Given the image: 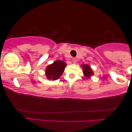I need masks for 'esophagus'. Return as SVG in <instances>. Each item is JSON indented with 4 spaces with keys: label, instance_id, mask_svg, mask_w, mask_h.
<instances>
[{
    "label": "esophagus",
    "instance_id": "1",
    "mask_svg": "<svg viewBox=\"0 0 132 132\" xmlns=\"http://www.w3.org/2000/svg\"><path fill=\"white\" fill-rule=\"evenodd\" d=\"M72 62H73V63H76L77 62V59L76 58H73L72 59Z\"/></svg>",
    "mask_w": 132,
    "mask_h": 132
}]
</instances>
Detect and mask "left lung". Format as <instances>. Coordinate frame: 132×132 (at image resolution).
<instances>
[{"label":"left lung","mask_w":132,"mask_h":132,"mask_svg":"<svg viewBox=\"0 0 132 132\" xmlns=\"http://www.w3.org/2000/svg\"><path fill=\"white\" fill-rule=\"evenodd\" d=\"M82 67L83 68V73H84L85 76L87 79H89L91 76L93 75V71L92 70L91 67L89 65L82 64Z\"/></svg>","instance_id":"8db88e82"}]
</instances>
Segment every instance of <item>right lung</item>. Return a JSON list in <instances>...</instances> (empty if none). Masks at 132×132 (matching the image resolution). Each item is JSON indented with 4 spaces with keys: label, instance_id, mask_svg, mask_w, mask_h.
Listing matches in <instances>:
<instances>
[{
    "label": "right lung",
    "instance_id": "obj_1",
    "mask_svg": "<svg viewBox=\"0 0 132 132\" xmlns=\"http://www.w3.org/2000/svg\"><path fill=\"white\" fill-rule=\"evenodd\" d=\"M66 65V63L64 61L59 60L55 61L53 64L47 67L46 69L47 78L52 80L58 79L64 72Z\"/></svg>",
    "mask_w": 132,
    "mask_h": 132
}]
</instances>
